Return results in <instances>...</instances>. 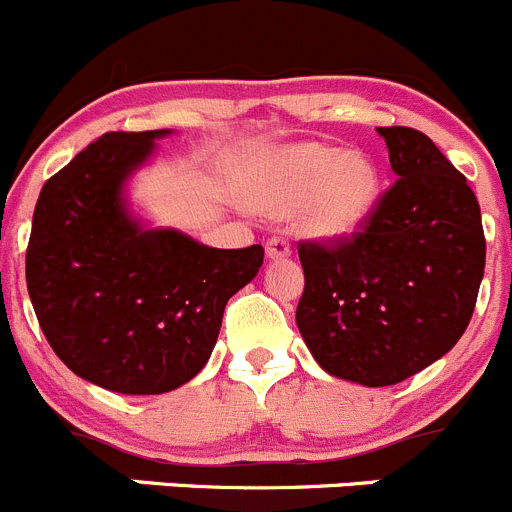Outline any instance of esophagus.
<instances>
[{"label": "esophagus", "mask_w": 512, "mask_h": 512, "mask_svg": "<svg viewBox=\"0 0 512 512\" xmlns=\"http://www.w3.org/2000/svg\"><path fill=\"white\" fill-rule=\"evenodd\" d=\"M265 252L270 260H283V257L290 255V242L283 240V237H272V240H267Z\"/></svg>", "instance_id": "34e87169"}]
</instances>
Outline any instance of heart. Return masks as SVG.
Here are the masks:
<instances>
[{
  "instance_id": "b5f03b06",
  "label": "heart",
  "mask_w": 512,
  "mask_h": 512,
  "mask_svg": "<svg viewBox=\"0 0 512 512\" xmlns=\"http://www.w3.org/2000/svg\"><path fill=\"white\" fill-rule=\"evenodd\" d=\"M245 202L270 217L295 214L300 234L346 242L364 232L381 202L379 166L328 143L278 148L247 186Z\"/></svg>"
}]
</instances>
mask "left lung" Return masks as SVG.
<instances>
[{
	"label": "left lung",
	"mask_w": 512,
	"mask_h": 512,
	"mask_svg": "<svg viewBox=\"0 0 512 512\" xmlns=\"http://www.w3.org/2000/svg\"><path fill=\"white\" fill-rule=\"evenodd\" d=\"M396 181L353 240L303 242L295 323L323 371L364 386L419 374L465 333L485 272L480 204L422 131L376 128Z\"/></svg>",
	"instance_id": "obj_1"
}]
</instances>
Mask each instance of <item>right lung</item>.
<instances>
[{
	"instance_id": "1",
	"label": "right lung",
	"mask_w": 512,
	"mask_h": 512,
	"mask_svg": "<svg viewBox=\"0 0 512 512\" xmlns=\"http://www.w3.org/2000/svg\"><path fill=\"white\" fill-rule=\"evenodd\" d=\"M169 128L105 133L45 181L27 245V290L42 333L80 379L118 394H166L212 356L224 305L265 250H217L141 222L131 176Z\"/></svg>"
}]
</instances>
